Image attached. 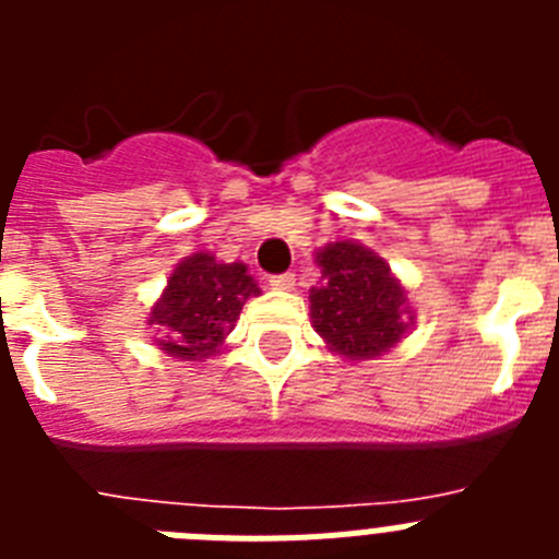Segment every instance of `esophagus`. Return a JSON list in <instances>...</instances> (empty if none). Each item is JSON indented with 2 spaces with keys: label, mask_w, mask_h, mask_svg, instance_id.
I'll list each match as a JSON object with an SVG mask.
<instances>
[{
  "label": "esophagus",
  "mask_w": 559,
  "mask_h": 559,
  "mask_svg": "<svg viewBox=\"0 0 559 559\" xmlns=\"http://www.w3.org/2000/svg\"><path fill=\"white\" fill-rule=\"evenodd\" d=\"M269 283L274 285L276 290H290V288H294L296 280H294V274H290V271H288V274H276V276H271Z\"/></svg>",
  "instance_id": "34e87169"
}]
</instances>
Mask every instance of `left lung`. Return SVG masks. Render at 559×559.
<instances>
[{
    "mask_svg": "<svg viewBox=\"0 0 559 559\" xmlns=\"http://www.w3.org/2000/svg\"><path fill=\"white\" fill-rule=\"evenodd\" d=\"M316 263L322 280L310 288V319L335 355L374 358L412 330L406 288L367 246L338 240L316 251Z\"/></svg>",
    "mask_w": 559,
    "mask_h": 559,
    "instance_id": "obj_1",
    "label": "left lung"
}]
</instances>
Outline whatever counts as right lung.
<instances>
[{
    "label": "right lung",
    "mask_w": 559,
    "mask_h": 559,
    "mask_svg": "<svg viewBox=\"0 0 559 559\" xmlns=\"http://www.w3.org/2000/svg\"><path fill=\"white\" fill-rule=\"evenodd\" d=\"M251 296L260 288L243 263H221L199 251L176 265L147 324L162 335L156 344L167 355L204 360L218 353Z\"/></svg>",
    "instance_id": "add662e5"
}]
</instances>
